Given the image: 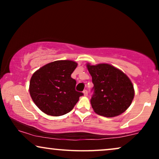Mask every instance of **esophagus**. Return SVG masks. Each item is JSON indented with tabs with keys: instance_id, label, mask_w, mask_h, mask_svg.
<instances>
[{
	"instance_id": "1",
	"label": "esophagus",
	"mask_w": 159,
	"mask_h": 159,
	"mask_svg": "<svg viewBox=\"0 0 159 159\" xmlns=\"http://www.w3.org/2000/svg\"><path fill=\"white\" fill-rule=\"evenodd\" d=\"M83 94H84V96H87V95H88V90H83Z\"/></svg>"
}]
</instances>
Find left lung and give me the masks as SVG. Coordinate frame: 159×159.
Here are the masks:
<instances>
[{"label":"left lung","mask_w":159,"mask_h":159,"mask_svg":"<svg viewBox=\"0 0 159 159\" xmlns=\"http://www.w3.org/2000/svg\"><path fill=\"white\" fill-rule=\"evenodd\" d=\"M92 76L93 94L90 103L96 114L114 117L122 114L134 98V87L129 77L108 64H87Z\"/></svg>","instance_id":"obj_1"}]
</instances>
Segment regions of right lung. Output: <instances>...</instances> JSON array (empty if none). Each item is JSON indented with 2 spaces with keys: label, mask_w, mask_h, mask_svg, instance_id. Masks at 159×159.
<instances>
[{
  "label": "right lung",
  "mask_w": 159,
  "mask_h": 159,
  "mask_svg": "<svg viewBox=\"0 0 159 159\" xmlns=\"http://www.w3.org/2000/svg\"><path fill=\"white\" fill-rule=\"evenodd\" d=\"M77 64L61 60L49 63L32 75L30 93L35 105L48 115L62 116L71 111L83 93L75 90V80L71 77Z\"/></svg>",
  "instance_id": "1"
}]
</instances>
